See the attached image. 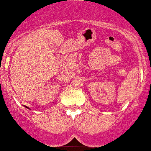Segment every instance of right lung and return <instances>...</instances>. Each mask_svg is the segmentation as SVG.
Instances as JSON below:
<instances>
[{"label": "right lung", "instance_id": "1", "mask_svg": "<svg viewBox=\"0 0 151 151\" xmlns=\"http://www.w3.org/2000/svg\"><path fill=\"white\" fill-rule=\"evenodd\" d=\"M24 107H27V109H29V107H27V106H24ZM29 110H30V109H29Z\"/></svg>", "mask_w": 151, "mask_h": 151}]
</instances>
